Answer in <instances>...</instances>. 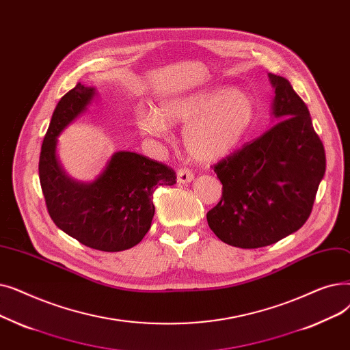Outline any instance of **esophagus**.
I'll return each mask as SVG.
<instances>
[{
    "label": "esophagus",
    "instance_id": "esophagus-1",
    "mask_svg": "<svg viewBox=\"0 0 350 350\" xmlns=\"http://www.w3.org/2000/svg\"><path fill=\"white\" fill-rule=\"evenodd\" d=\"M195 178L193 172L187 170V168H180L178 172H176V182L178 184H189V182H192Z\"/></svg>",
    "mask_w": 350,
    "mask_h": 350
}]
</instances>
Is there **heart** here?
I'll list each match as a JSON object with an SVG mask.
<instances>
[{
    "mask_svg": "<svg viewBox=\"0 0 350 350\" xmlns=\"http://www.w3.org/2000/svg\"><path fill=\"white\" fill-rule=\"evenodd\" d=\"M258 115L255 98L242 90L219 85L166 98L158 112L137 115L141 134L161 138L168 125H185L182 145L191 159L213 163L229 157L243 142Z\"/></svg>",
    "mask_w": 350,
    "mask_h": 350,
    "instance_id": "heart-1",
    "label": "heart"
}]
</instances>
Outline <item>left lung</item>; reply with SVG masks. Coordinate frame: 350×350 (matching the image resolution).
Listing matches in <instances>:
<instances>
[{"mask_svg":"<svg viewBox=\"0 0 350 350\" xmlns=\"http://www.w3.org/2000/svg\"><path fill=\"white\" fill-rule=\"evenodd\" d=\"M268 77L273 126L215 166L222 198L206 213L213 234L242 249L272 245L301 229L326 170L306 104L286 78Z\"/></svg>","mask_w":350,"mask_h":350,"instance_id":"left-lung-1","label":"left lung"}]
</instances>
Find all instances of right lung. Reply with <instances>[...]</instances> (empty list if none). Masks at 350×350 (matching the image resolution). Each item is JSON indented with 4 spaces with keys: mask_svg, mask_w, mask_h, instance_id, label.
<instances>
[{
    "mask_svg": "<svg viewBox=\"0 0 350 350\" xmlns=\"http://www.w3.org/2000/svg\"><path fill=\"white\" fill-rule=\"evenodd\" d=\"M96 88L78 84L54 109L40 155V182L46 209L66 235L96 251L120 252L138 245L155 213L152 193L174 185L168 166L131 151H116L92 180L65 172L58 158V137L95 103Z\"/></svg>",
    "mask_w": 350,
    "mask_h": 350,
    "instance_id": "obj_1",
    "label": "right lung"
}]
</instances>
